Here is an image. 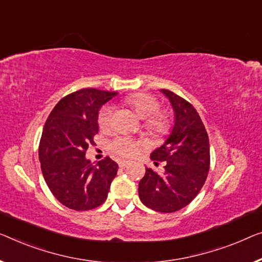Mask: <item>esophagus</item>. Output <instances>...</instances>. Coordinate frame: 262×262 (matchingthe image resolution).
Segmentation results:
<instances>
[{
	"label": "esophagus",
	"mask_w": 262,
	"mask_h": 262,
	"mask_svg": "<svg viewBox=\"0 0 262 262\" xmlns=\"http://www.w3.org/2000/svg\"><path fill=\"white\" fill-rule=\"evenodd\" d=\"M129 165V161H120L119 162V166L120 168H126V167Z\"/></svg>",
	"instance_id": "obj_1"
}]
</instances>
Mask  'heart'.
Wrapping results in <instances>:
<instances>
[{"label": "heart", "instance_id": "b5f03b06", "mask_svg": "<svg viewBox=\"0 0 262 262\" xmlns=\"http://www.w3.org/2000/svg\"><path fill=\"white\" fill-rule=\"evenodd\" d=\"M126 101L134 109L136 114L143 119L144 127L154 134H165L169 128V119L165 113L159 112L160 103L154 96L149 94L138 93L128 96ZM112 104H104L97 114V123L101 129H107L112 123L113 116ZM142 140L128 138V136H116L108 142V148L113 153L124 158H132L139 153L143 147Z\"/></svg>", "mask_w": 262, "mask_h": 262}]
</instances>
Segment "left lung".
<instances>
[{
	"instance_id": "1",
	"label": "left lung",
	"mask_w": 262,
	"mask_h": 262,
	"mask_svg": "<svg viewBox=\"0 0 262 262\" xmlns=\"http://www.w3.org/2000/svg\"><path fill=\"white\" fill-rule=\"evenodd\" d=\"M174 111V127L165 143L150 159L165 162L163 174L146 168L139 182V196L144 206L161 213H173L194 200L208 175L210 154L206 128L188 101L161 89Z\"/></svg>"
}]
</instances>
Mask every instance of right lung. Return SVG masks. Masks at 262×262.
I'll use <instances>...</instances> for the list:
<instances>
[{
	"label": "right lung",
	"instance_id": "obj_1",
	"mask_svg": "<svg viewBox=\"0 0 262 262\" xmlns=\"http://www.w3.org/2000/svg\"><path fill=\"white\" fill-rule=\"evenodd\" d=\"M116 94L80 89L58 101L46 121L38 146L42 174L54 196L70 209L89 210L102 205L118 173V163L108 156L95 166L85 159L99 133L100 108Z\"/></svg>",
	"mask_w": 262,
	"mask_h": 262
}]
</instances>
